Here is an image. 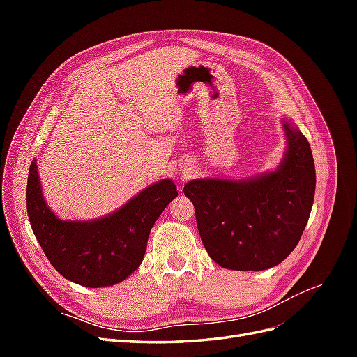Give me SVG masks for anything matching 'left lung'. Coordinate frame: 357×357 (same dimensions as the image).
<instances>
[{"instance_id":"left-lung-1","label":"left lung","mask_w":357,"mask_h":357,"mask_svg":"<svg viewBox=\"0 0 357 357\" xmlns=\"http://www.w3.org/2000/svg\"><path fill=\"white\" fill-rule=\"evenodd\" d=\"M287 149L277 169L243 180L195 178L183 189L195 207L205 250L222 268L262 271L282 264L304 232L316 190L308 139L283 119Z\"/></svg>"}]
</instances>
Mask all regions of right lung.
<instances>
[{
    "instance_id": "1",
    "label": "right lung",
    "mask_w": 357,
    "mask_h": 357,
    "mask_svg": "<svg viewBox=\"0 0 357 357\" xmlns=\"http://www.w3.org/2000/svg\"><path fill=\"white\" fill-rule=\"evenodd\" d=\"M177 195L174 181L164 178L101 219L61 220L43 198L34 159L28 174L26 210L32 232L52 266L73 283L102 287L123 282L142 265L150 229Z\"/></svg>"
}]
</instances>
